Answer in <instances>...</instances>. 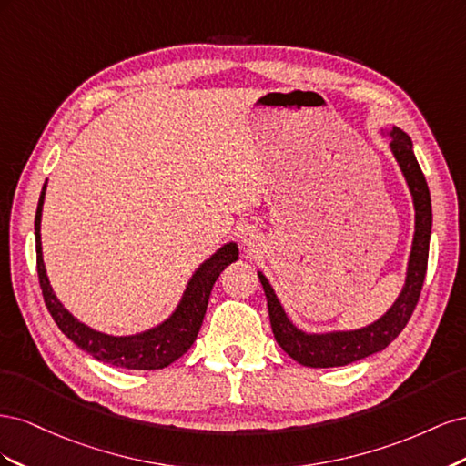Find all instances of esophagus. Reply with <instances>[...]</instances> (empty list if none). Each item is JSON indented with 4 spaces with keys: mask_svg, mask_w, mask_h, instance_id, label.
I'll use <instances>...</instances> for the list:
<instances>
[{
    "mask_svg": "<svg viewBox=\"0 0 466 466\" xmlns=\"http://www.w3.org/2000/svg\"><path fill=\"white\" fill-rule=\"evenodd\" d=\"M241 238H243V243H245L248 248H255V247L258 245V233H257L255 229H252V228L243 229Z\"/></svg>",
    "mask_w": 466,
    "mask_h": 466,
    "instance_id": "obj_1",
    "label": "esophagus"
}]
</instances>
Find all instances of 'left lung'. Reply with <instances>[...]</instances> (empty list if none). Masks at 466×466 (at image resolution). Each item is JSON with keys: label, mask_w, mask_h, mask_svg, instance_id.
Listing matches in <instances>:
<instances>
[{"label": "left lung", "mask_w": 466, "mask_h": 466, "mask_svg": "<svg viewBox=\"0 0 466 466\" xmlns=\"http://www.w3.org/2000/svg\"><path fill=\"white\" fill-rule=\"evenodd\" d=\"M390 151L399 161L400 171L412 192L416 209V231L410 258H408V272L404 288L399 299L392 303L389 311L375 320L370 327L350 332H329V334H307L299 330L288 319L284 307L278 301L270 281L258 272L260 284L266 293L268 313L276 342L281 346L289 358L305 368H340V365L354 363L368 358L377 351L385 350L397 338L406 322L410 320L418 305L421 286H424L430 255V235H431V198L424 173L416 161L412 149V139L408 137L397 126H392Z\"/></svg>", "instance_id": "obj_1"}]
</instances>
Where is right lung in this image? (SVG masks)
Here are the masks:
<instances>
[{"label":"right lung","mask_w":466,"mask_h":466,"mask_svg":"<svg viewBox=\"0 0 466 466\" xmlns=\"http://www.w3.org/2000/svg\"><path fill=\"white\" fill-rule=\"evenodd\" d=\"M45 190L46 182L45 187H42L35 218L36 270L42 298H45V303L54 322L58 324V329L76 346H79L83 351H87L95 360L116 365V368L124 370H163L167 365L177 361L180 356H185L200 332L211 288H214L216 279L225 270V266H229L238 258L237 245H223L214 257L208 258L198 270L194 272L185 295H182L178 307L175 309V313L165 322H161L159 327L134 336H108L89 329L87 324L79 322L67 309H64V305L52 291L45 262H42L40 245V218L42 202H45Z\"/></svg>","instance_id":"add662e5"}]
</instances>
